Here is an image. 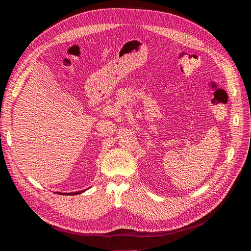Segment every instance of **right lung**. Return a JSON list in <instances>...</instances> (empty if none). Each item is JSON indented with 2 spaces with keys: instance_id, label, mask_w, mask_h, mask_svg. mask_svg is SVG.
I'll list each match as a JSON object with an SVG mask.
<instances>
[{
  "instance_id": "obj_1",
  "label": "right lung",
  "mask_w": 251,
  "mask_h": 251,
  "mask_svg": "<svg viewBox=\"0 0 251 251\" xmlns=\"http://www.w3.org/2000/svg\"><path fill=\"white\" fill-rule=\"evenodd\" d=\"M82 192H85V191H81V192H76V193H68V194H66V195H77V194H80V193H82ZM57 194H60V195H65V194H62V193H57Z\"/></svg>"
}]
</instances>
